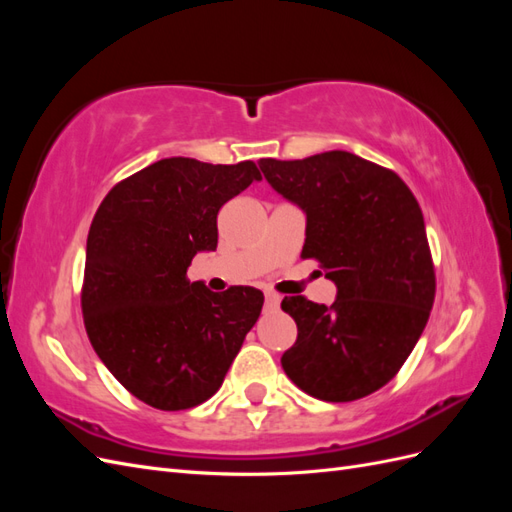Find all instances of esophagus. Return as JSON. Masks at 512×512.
Returning <instances> with one entry per match:
<instances>
[{"mask_svg":"<svg viewBox=\"0 0 512 512\" xmlns=\"http://www.w3.org/2000/svg\"><path fill=\"white\" fill-rule=\"evenodd\" d=\"M265 301H267V307L275 309V307H280L282 297H280V294H275V292H267V294H265Z\"/></svg>","mask_w":512,"mask_h":512,"instance_id":"esophagus-1","label":"esophagus"}]
</instances>
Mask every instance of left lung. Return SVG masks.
<instances>
[{"mask_svg":"<svg viewBox=\"0 0 512 512\" xmlns=\"http://www.w3.org/2000/svg\"><path fill=\"white\" fill-rule=\"evenodd\" d=\"M258 164L307 215L301 258L337 286L333 305L284 297L299 331L282 356L286 376L335 404L371 395L406 363L436 297L423 211L393 170L348 151Z\"/></svg>","mask_w":512,"mask_h":512,"instance_id":"obj_1","label":"left lung"}]
</instances>
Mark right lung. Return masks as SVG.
<instances>
[{
    "label": "right lung",
    "instance_id": "right-lung-1",
    "mask_svg": "<svg viewBox=\"0 0 512 512\" xmlns=\"http://www.w3.org/2000/svg\"><path fill=\"white\" fill-rule=\"evenodd\" d=\"M254 162L166 158L104 196L87 237L83 320L100 361L134 397L188 410L220 389L265 297L252 286L211 292L188 280L218 247V213L252 181Z\"/></svg>",
    "mask_w": 512,
    "mask_h": 512
}]
</instances>
